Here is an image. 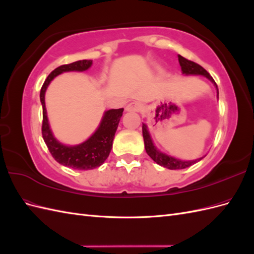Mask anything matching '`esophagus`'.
Returning <instances> with one entry per match:
<instances>
[{"label":"esophagus","mask_w":254,"mask_h":254,"mask_svg":"<svg viewBox=\"0 0 254 254\" xmlns=\"http://www.w3.org/2000/svg\"><path fill=\"white\" fill-rule=\"evenodd\" d=\"M125 109L128 112H137L142 109V105L137 102H131L126 106Z\"/></svg>","instance_id":"34e87169"}]
</instances>
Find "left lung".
I'll return each instance as SVG.
<instances>
[{
    "label": "left lung",
    "instance_id": "left-lung-1",
    "mask_svg": "<svg viewBox=\"0 0 254 254\" xmlns=\"http://www.w3.org/2000/svg\"><path fill=\"white\" fill-rule=\"evenodd\" d=\"M178 60H179V64L181 66V71L183 75H201L203 77L209 79L214 86L216 88L217 91V98H218V88H217V84L216 82L214 81V79L212 78V76L207 73L204 68L199 65L193 61L188 60L184 57H182L181 55H178ZM142 131H143V137H144V145H145V150L147 152V155L155 161V162L161 166L166 167L168 170H183V168H187L190 165H193L199 161L202 160L205 156L201 157V158H198L195 160H180V159H177L175 157H172L170 155H166L165 152L161 151L160 149H158L155 144H153V141L150 136V133L148 131V128L147 125L143 124L142 126Z\"/></svg>",
    "mask_w": 254,
    "mask_h": 254
}]
</instances>
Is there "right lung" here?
<instances>
[{"mask_svg": "<svg viewBox=\"0 0 254 254\" xmlns=\"http://www.w3.org/2000/svg\"><path fill=\"white\" fill-rule=\"evenodd\" d=\"M92 60H78L70 64H64L55 68L45 79L40 91V102L43 110L42 136L53 158L61 165L74 170H93L101 166L108 158L112 148V142L117 131L124 108L110 109L104 112L98 127L89 139L77 145H65L59 142L50 126L47 107H45V92L51 81L56 76L64 72H83L92 65Z\"/></svg>", "mask_w": 254, "mask_h": 254, "instance_id": "1", "label": "right lung"}]
</instances>
